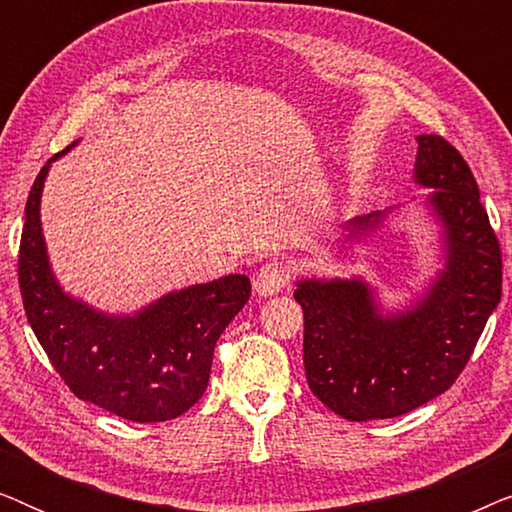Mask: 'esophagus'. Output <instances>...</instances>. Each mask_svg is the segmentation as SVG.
I'll return each mask as SVG.
<instances>
[{
  "label": "esophagus",
  "instance_id": "1",
  "mask_svg": "<svg viewBox=\"0 0 512 512\" xmlns=\"http://www.w3.org/2000/svg\"><path fill=\"white\" fill-rule=\"evenodd\" d=\"M291 265L284 263V261H270L261 265V270L256 272V279H254V289L258 296H275L284 289L286 284L291 282Z\"/></svg>",
  "mask_w": 512,
  "mask_h": 512
}]
</instances>
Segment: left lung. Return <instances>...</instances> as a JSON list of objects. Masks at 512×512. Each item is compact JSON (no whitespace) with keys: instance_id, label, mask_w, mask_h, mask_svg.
Here are the masks:
<instances>
[{"instance_id":"8db88e82","label":"left lung","mask_w":512,"mask_h":512,"mask_svg":"<svg viewBox=\"0 0 512 512\" xmlns=\"http://www.w3.org/2000/svg\"><path fill=\"white\" fill-rule=\"evenodd\" d=\"M415 184L443 228L445 268L405 307L382 314L361 277L303 279V361L312 394L349 422L389 419L429 403L466 368L501 300V247L471 167L438 135L417 137ZM387 212L356 216L345 242L363 240Z\"/></svg>"}]
</instances>
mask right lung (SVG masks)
<instances>
[{
    "label": "right lung",
    "mask_w": 512,
    "mask_h": 512,
    "mask_svg": "<svg viewBox=\"0 0 512 512\" xmlns=\"http://www.w3.org/2000/svg\"><path fill=\"white\" fill-rule=\"evenodd\" d=\"M76 144V142H74ZM72 144V146H74ZM55 153L27 195L18 282L39 345L69 389L130 422H167L205 394L216 340L251 296L244 275L172 291L135 314H107L69 296L41 233V191Z\"/></svg>",
    "instance_id": "add662e5"
}]
</instances>
